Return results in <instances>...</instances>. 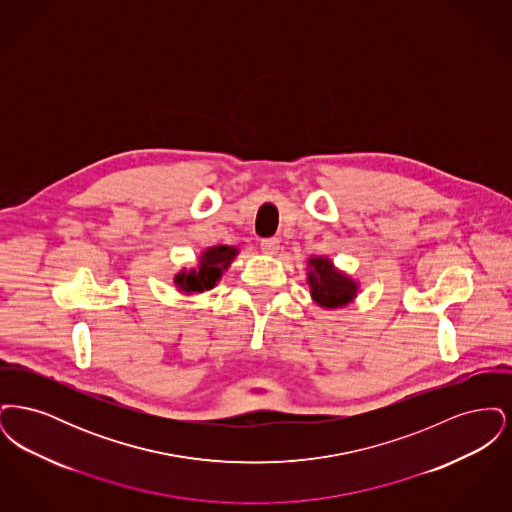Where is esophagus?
I'll use <instances>...</instances> for the list:
<instances>
[{
	"mask_svg": "<svg viewBox=\"0 0 512 512\" xmlns=\"http://www.w3.org/2000/svg\"><path fill=\"white\" fill-rule=\"evenodd\" d=\"M261 249L268 255H274L280 249V240L278 238H265V240H261Z\"/></svg>",
	"mask_w": 512,
	"mask_h": 512,
	"instance_id": "obj_1",
	"label": "esophagus"
}]
</instances>
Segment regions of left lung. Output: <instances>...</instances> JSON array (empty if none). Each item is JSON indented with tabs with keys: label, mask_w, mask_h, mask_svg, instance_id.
Masks as SVG:
<instances>
[{
	"label": "left lung",
	"mask_w": 512,
	"mask_h": 512,
	"mask_svg": "<svg viewBox=\"0 0 512 512\" xmlns=\"http://www.w3.org/2000/svg\"><path fill=\"white\" fill-rule=\"evenodd\" d=\"M309 286L311 295L320 307L338 309L351 303L357 295V284L347 278L343 272L336 270L332 261L324 257H313L309 261Z\"/></svg>",
	"instance_id": "8db88e82"
}]
</instances>
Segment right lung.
<instances>
[{
	"label": "right lung",
	"mask_w": 512,
	"mask_h": 512,
	"mask_svg": "<svg viewBox=\"0 0 512 512\" xmlns=\"http://www.w3.org/2000/svg\"><path fill=\"white\" fill-rule=\"evenodd\" d=\"M236 253H238V249L230 247V245L209 247L199 257L197 270H190V272L182 270L174 278V284L180 288V292L186 293H201L211 290V288H215L217 280L222 276V270L230 267Z\"/></svg>",
	"instance_id": "add662e5"
}]
</instances>
